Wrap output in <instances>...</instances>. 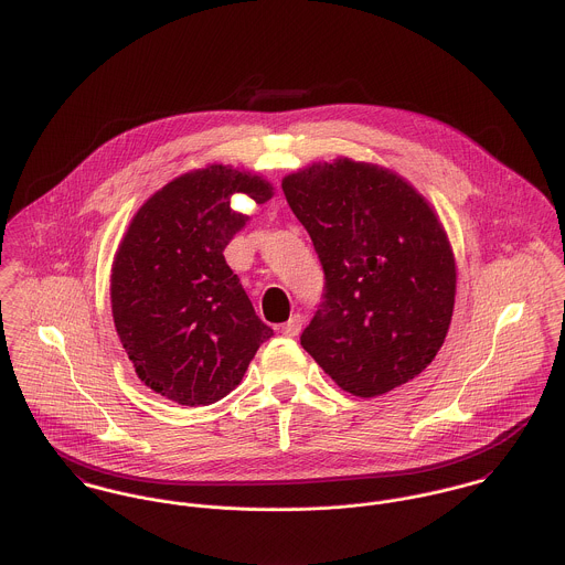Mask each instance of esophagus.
<instances>
[{
    "label": "esophagus",
    "mask_w": 565,
    "mask_h": 565,
    "mask_svg": "<svg viewBox=\"0 0 565 565\" xmlns=\"http://www.w3.org/2000/svg\"><path fill=\"white\" fill-rule=\"evenodd\" d=\"M301 326H303V317H301V315H292L290 321L281 326V334L288 337V339H295V337H299Z\"/></svg>",
    "instance_id": "obj_1"
}]
</instances>
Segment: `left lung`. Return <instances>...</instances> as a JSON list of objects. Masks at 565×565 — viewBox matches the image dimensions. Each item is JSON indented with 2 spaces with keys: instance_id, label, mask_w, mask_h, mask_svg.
Instances as JSON below:
<instances>
[{
  "instance_id": "8db88e82",
  "label": "left lung",
  "mask_w": 565,
  "mask_h": 565,
  "mask_svg": "<svg viewBox=\"0 0 565 565\" xmlns=\"http://www.w3.org/2000/svg\"><path fill=\"white\" fill-rule=\"evenodd\" d=\"M281 190L326 273L303 349L358 397L419 375L446 340L456 292L433 207L395 172L351 159L288 174Z\"/></svg>"
}]
</instances>
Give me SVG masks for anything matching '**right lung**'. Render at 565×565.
Wrapping results in <instances>:
<instances>
[{
	"mask_svg": "<svg viewBox=\"0 0 565 565\" xmlns=\"http://www.w3.org/2000/svg\"><path fill=\"white\" fill-rule=\"evenodd\" d=\"M233 194L266 203L273 188L216 163L170 181L135 214L115 255L117 337L139 380L181 406L223 399L273 337L223 255L248 223L231 210Z\"/></svg>",
	"mask_w": 565,
	"mask_h": 565,
	"instance_id": "obj_1",
	"label": "right lung"
}]
</instances>
